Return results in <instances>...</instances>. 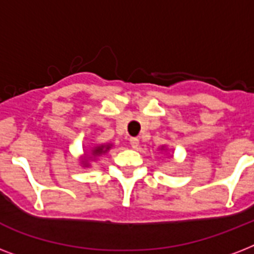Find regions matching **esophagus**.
<instances>
[{
    "mask_svg": "<svg viewBox=\"0 0 254 254\" xmlns=\"http://www.w3.org/2000/svg\"><path fill=\"white\" fill-rule=\"evenodd\" d=\"M129 141H130V145H131V146H133V147H134V149L139 145V139L137 138V137H131V138L129 139Z\"/></svg>",
    "mask_w": 254,
    "mask_h": 254,
    "instance_id": "34e87169",
    "label": "esophagus"
}]
</instances>
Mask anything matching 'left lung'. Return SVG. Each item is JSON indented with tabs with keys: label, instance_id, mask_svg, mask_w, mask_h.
I'll list each match as a JSON object with an SVG mask.
<instances>
[{
	"label": "left lung",
	"instance_id": "left-lung-1",
	"mask_svg": "<svg viewBox=\"0 0 254 254\" xmlns=\"http://www.w3.org/2000/svg\"><path fill=\"white\" fill-rule=\"evenodd\" d=\"M162 150H165V146H162V147H161V151H162Z\"/></svg>",
	"mask_w": 254,
	"mask_h": 254
}]
</instances>
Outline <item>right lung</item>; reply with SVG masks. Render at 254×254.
Here are the masks:
<instances>
[{
	"label": "right lung",
	"instance_id": "add662e5",
	"mask_svg": "<svg viewBox=\"0 0 254 254\" xmlns=\"http://www.w3.org/2000/svg\"><path fill=\"white\" fill-rule=\"evenodd\" d=\"M112 143H101V145H96L92 149H89L88 151H85L84 155L80 158V165L83 167H89L91 166V161H95L101 155L107 154L108 151L112 149Z\"/></svg>",
	"mask_w": 254,
	"mask_h": 254
}]
</instances>
